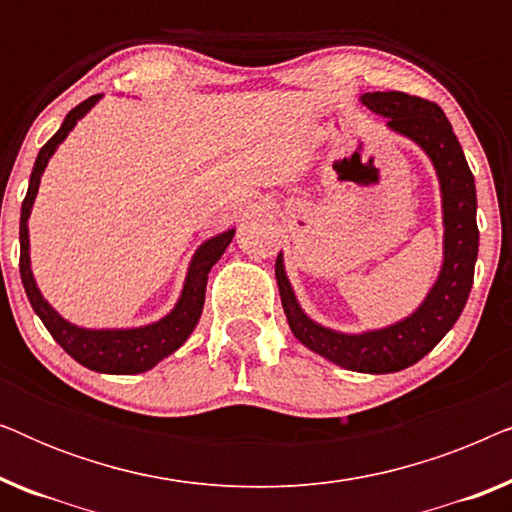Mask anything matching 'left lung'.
I'll list each match as a JSON object with an SVG mask.
<instances>
[{
  "label": "left lung",
  "mask_w": 512,
  "mask_h": 512,
  "mask_svg": "<svg viewBox=\"0 0 512 512\" xmlns=\"http://www.w3.org/2000/svg\"><path fill=\"white\" fill-rule=\"evenodd\" d=\"M361 102L375 114L387 116L391 130L410 137L429 153L443 191V221H445V261L438 282L415 314L394 326L368 331L361 335H345L331 328L314 324L300 310L286 279L282 254L277 256L275 275L279 296L296 338L307 349L326 356L356 373H396L424 359L445 333L457 324L464 312L473 286L475 261H478V223H475V181L466 163L464 151L452 125L436 102L424 97L398 93H366Z\"/></svg>",
  "instance_id": "left-lung-1"
}]
</instances>
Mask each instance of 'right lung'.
I'll list each match as a JSON object with an SVG mask.
<instances>
[{
    "label": "right lung",
    "instance_id": "1",
    "mask_svg": "<svg viewBox=\"0 0 512 512\" xmlns=\"http://www.w3.org/2000/svg\"><path fill=\"white\" fill-rule=\"evenodd\" d=\"M100 97L102 95H93L81 104H76V107L65 116L60 130L41 146L37 163L32 167L30 188H27L23 207H20V279H23L25 293L27 298H30L34 312H37L39 319L44 321V326L48 328V333L53 335V340L58 342L74 361L95 370V373L135 375L144 373V370L156 366L158 361H163L165 356H170L174 349L184 345L188 335L193 333V328L198 324L202 314V305H205L209 270H212V265L223 256V251H226L230 240H233L235 230H226V233L212 237V240H207L198 251H195L177 307H174L165 319L156 321V324L142 328H125V331H90V328H79L62 319L60 314L46 303L44 296H41L37 289V284H34L30 270V235H27V219H30L32 202L37 198L39 181L48 165V158H51L55 149L65 142V137L72 132L76 121L86 116Z\"/></svg>",
    "mask_w": 512,
    "mask_h": 512
}]
</instances>
